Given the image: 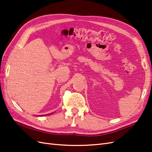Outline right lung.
I'll return each mask as SVG.
<instances>
[{
    "label": "right lung",
    "mask_w": 152,
    "mask_h": 152,
    "mask_svg": "<svg viewBox=\"0 0 152 152\" xmlns=\"http://www.w3.org/2000/svg\"><path fill=\"white\" fill-rule=\"evenodd\" d=\"M53 113H49V114H46V115H44H44H50V114H52ZM39 116H43V115H39Z\"/></svg>",
    "instance_id": "1"
}]
</instances>
